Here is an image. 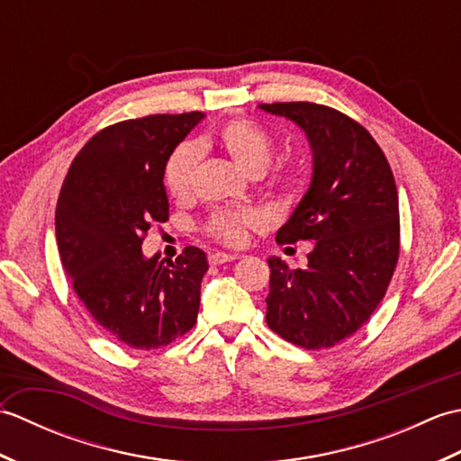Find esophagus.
I'll use <instances>...</instances> for the list:
<instances>
[{"instance_id":"34e87169","label":"esophagus","mask_w":461,"mask_h":461,"mask_svg":"<svg viewBox=\"0 0 461 461\" xmlns=\"http://www.w3.org/2000/svg\"><path fill=\"white\" fill-rule=\"evenodd\" d=\"M236 258L233 256H230V253H212V256L208 258V261H210V266H221V263H228V261H233Z\"/></svg>"}]
</instances>
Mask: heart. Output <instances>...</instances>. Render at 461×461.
<instances>
[{"label": "heart", "mask_w": 461, "mask_h": 461, "mask_svg": "<svg viewBox=\"0 0 461 461\" xmlns=\"http://www.w3.org/2000/svg\"><path fill=\"white\" fill-rule=\"evenodd\" d=\"M213 142L230 156V160L246 174H261L273 158V140L259 124L248 119H233L215 132ZM202 144H180L164 166V188L174 200H185L194 188V172L200 158ZM277 192L285 200L297 198L303 180L295 170L281 172L276 180ZM261 225V215L253 210H223L213 213L205 231L225 246H243L248 231Z\"/></svg>", "instance_id": "heart-1"}]
</instances>
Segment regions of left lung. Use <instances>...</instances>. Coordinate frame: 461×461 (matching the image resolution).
<instances>
[{"label": "left lung", "mask_w": 461, "mask_h": 461, "mask_svg": "<svg viewBox=\"0 0 461 461\" xmlns=\"http://www.w3.org/2000/svg\"><path fill=\"white\" fill-rule=\"evenodd\" d=\"M259 106L299 124L312 150L309 190L277 231L281 246L312 241V249L305 269L267 261V325L301 348H330L365 325L394 276V176L370 132L340 111L307 101Z\"/></svg>", "instance_id": "8db88e82"}]
</instances>
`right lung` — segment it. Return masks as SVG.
I'll return each instance as SVG.
<instances>
[{
  "label": "right lung",
  "instance_id": "obj_1",
  "mask_svg": "<svg viewBox=\"0 0 461 461\" xmlns=\"http://www.w3.org/2000/svg\"><path fill=\"white\" fill-rule=\"evenodd\" d=\"M203 113L150 114L106 126L75 156L55 212L63 269L85 309L122 345L150 350L198 319L208 259L144 258L150 225L168 221L164 166Z\"/></svg>",
  "mask_w": 461,
  "mask_h": 461
}]
</instances>
